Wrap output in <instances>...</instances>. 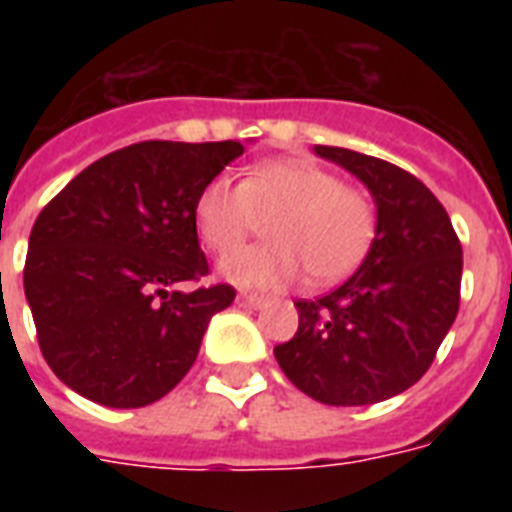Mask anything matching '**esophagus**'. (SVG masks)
<instances>
[{
	"mask_svg": "<svg viewBox=\"0 0 512 512\" xmlns=\"http://www.w3.org/2000/svg\"><path fill=\"white\" fill-rule=\"evenodd\" d=\"M239 303L241 305H249V308H265V305L271 303V297H265V295H239Z\"/></svg>",
	"mask_w": 512,
	"mask_h": 512,
	"instance_id": "esophagus-1",
	"label": "esophagus"
}]
</instances>
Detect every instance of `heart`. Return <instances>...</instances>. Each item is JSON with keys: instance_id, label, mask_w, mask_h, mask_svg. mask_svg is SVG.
<instances>
[{"instance_id": "obj_1", "label": "heart", "mask_w": 512, "mask_h": 512, "mask_svg": "<svg viewBox=\"0 0 512 512\" xmlns=\"http://www.w3.org/2000/svg\"><path fill=\"white\" fill-rule=\"evenodd\" d=\"M265 224L268 244L225 257L220 273L244 289H281L308 268L313 281L348 276L377 236V204L369 191L311 159L255 164L241 183L215 177L196 201V225L217 255L239 249Z\"/></svg>"}]
</instances>
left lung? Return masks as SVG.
<instances>
[{"label":"left lung","instance_id":"8db88e82","mask_svg":"<svg viewBox=\"0 0 512 512\" xmlns=\"http://www.w3.org/2000/svg\"><path fill=\"white\" fill-rule=\"evenodd\" d=\"M372 191L377 236L348 281L297 300L295 337L273 348L281 372L313 401L366 406L428 372L460 311L462 244L444 204L412 172L348 148L316 146Z\"/></svg>","mask_w":512,"mask_h":512}]
</instances>
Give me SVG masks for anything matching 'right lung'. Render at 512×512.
Returning <instances> with one entry per match:
<instances>
[{
  "mask_svg": "<svg viewBox=\"0 0 512 512\" xmlns=\"http://www.w3.org/2000/svg\"><path fill=\"white\" fill-rule=\"evenodd\" d=\"M236 140H143L82 170L39 212L23 289L44 361L79 396L138 409L167 396L199 356L231 284L177 292L209 263L196 201Z\"/></svg>",
  "mask_w": 512,
  "mask_h": 512,
  "instance_id": "1",
  "label": "right lung"
}]
</instances>
